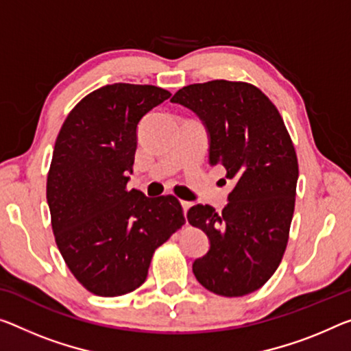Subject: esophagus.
Segmentation results:
<instances>
[{"instance_id": "esophagus-1", "label": "esophagus", "mask_w": 351, "mask_h": 351, "mask_svg": "<svg viewBox=\"0 0 351 351\" xmlns=\"http://www.w3.org/2000/svg\"><path fill=\"white\" fill-rule=\"evenodd\" d=\"M180 204H182V207H183V213H185V217H186V212H188V210L191 208L193 202H188V201H180Z\"/></svg>"}]
</instances>
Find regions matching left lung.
Masks as SVG:
<instances>
[{
	"label": "left lung",
	"mask_w": 351,
	"mask_h": 351,
	"mask_svg": "<svg viewBox=\"0 0 351 351\" xmlns=\"http://www.w3.org/2000/svg\"><path fill=\"white\" fill-rule=\"evenodd\" d=\"M171 101L199 116L210 136V165L224 166L235 183L221 213L201 204L188 210V223L210 240L207 254L193 263L194 276L221 296L256 292L287 247L298 180L292 138L254 84L213 80L185 86Z\"/></svg>",
	"instance_id": "left-lung-1"
}]
</instances>
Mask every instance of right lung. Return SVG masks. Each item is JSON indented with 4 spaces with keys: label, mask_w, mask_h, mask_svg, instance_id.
Listing matches in <instances>:
<instances>
[{
    "label": "right lung",
    "mask_w": 351,
    "mask_h": 351,
    "mask_svg": "<svg viewBox=\"0 0 351 351\" xmlns=\"http://www.w3.org/2000/svg\"><path fill=\"white\" fill-rule=\"evenodd\" d=\"M171 93L114 83L80 100L56 138L47 202L59 252L90 293L121 296L141 285L152 256L185 217L174 196L128 190L136 128Z\"/></svg>",
    "instance_id": "add662e5"
}]
</instances>
